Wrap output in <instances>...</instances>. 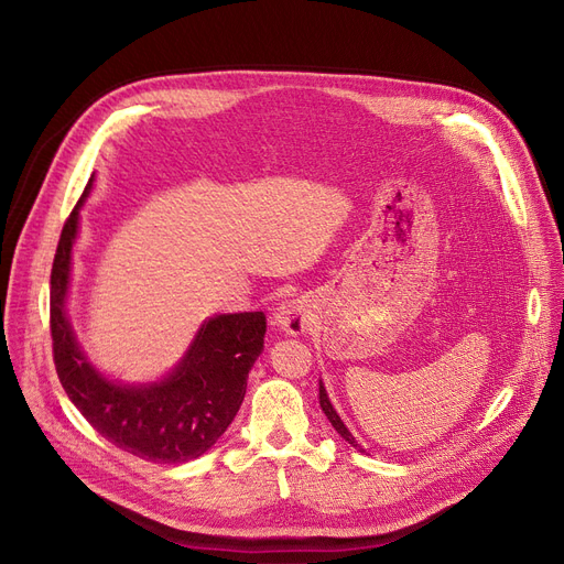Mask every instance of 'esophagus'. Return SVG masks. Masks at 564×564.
I'll use <instances>...</instances> for the list:
<instances>
[{
    "label": "esophagus",
    "instance_id": "1",
    "mask_svg": "<svg viewBox=\"0 0 564 564\" xmlns=\"http://www.w3.org/2000/svg\"><path fill=\"white\" fill-rule=\"evenodd\" d=\"M274 319H276V324L285 334L297 336V334H304L308 329V324L313 319V313H311L308 302H304V300H290V302H285V304H281L276 308Z\"/></svg>",
    "mask_w": 564,
    "mask_h": 564
}]
</instances>
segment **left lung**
I'll return each mask as SVG.
<instances>
[{
  "instance_id": "1",
  "label": "left lung",
  "mask_w": 564,
  "mask_h": 564,
  "mask_svg": "<svg viewBox=\"0 0 564 564\" xmlns=\"http://www.w3.org/2000/svg\"><path fill=\"white\" fill-rule=\"evenodd\" d=\"M319 406H322V411H324V416L329 419V423L336 427V432L347 441V443H351L354 448H357L359 453H366L357 441H354V436L349 434V430L343 425V421H340V416L336 413V409L332 406V402H329V398H327V391H324V387H322V381H319Z\"/></svg>"
}]
</instances>
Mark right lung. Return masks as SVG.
Masks as SVG:
<instances>
[{
  "label": "right lung",
  "mask_w": 564,
  "mask_h": 564,
  "mask_svg": "<svg viewBox=\"0 0 564 564\" xmlns=\"http://www.w3.org/2000/svg\"><path fill=\"white\" fill-rule=\"evenodd\" d=\"M88 189L91 181L82 198ZM82 198L58 237L50 276V334L58 381L88 425L116 448L153 464L196 459L215 446L245 400L267 317L260 311L213 317L200 327L183 364L153 387H118L105 379L84 359L64 311Z\"/></svg>",
  "instance_id": "right-lung-1"
}]
</instances>
